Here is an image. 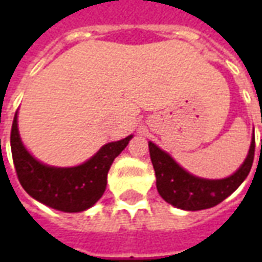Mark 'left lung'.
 Returning <instances> with one entry per match:
<instances>
[{
	"mask_svg": "<svg viewBox=\"0 0 262 262\" xmlns=\"http://www.w3.org/2000/svg\"><path fill=\"white\" fill-rule=\"evenodd\" d=\"M148 150L156 171V185L160 196L182 210H202L213 208L225 201L247 178L253 165L255 139L253 135L247 157L238 170L222 180H208L188 172L153 142H148Z\"/></svg>",
	"mask_w": 262,
	"mask_h": 262,
	"instance_id": "left-lung-1",
	"label": "left lung"
}]
</instances>
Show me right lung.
<instances>
[{
	"instance_id": "1",
	"label": "right lung",
	"mask_w": 262,
	"mask_h": 262,
	"mask_svg": "<svg viewBox=\"0 0 262 262\" xmlns=\"http://www.w3.org/2000/svg\"><path fill=\"white\" fill-rule=\"evenodd\" d=\"M132 137L133 135L103 144L91 159L80 165L53 167L40 163L24 146L16 112L11 130V150L18 180L26 192L49 208L77 213L94 206L102 196L109 168Z\"/></svg>"
}]
</instances>
